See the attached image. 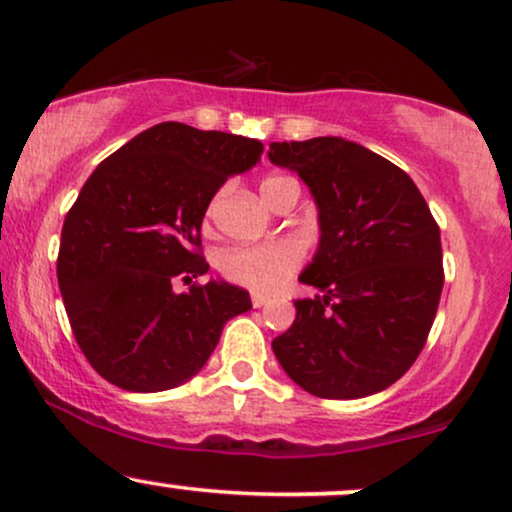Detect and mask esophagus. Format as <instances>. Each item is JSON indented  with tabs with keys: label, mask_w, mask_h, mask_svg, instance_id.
Segmentation results:
<instances>
[{
	"label": "esophagus",
	"mask_w": 512,
	"mask_h": 512,
	"mask_svg": "<svg viewBox=\"0 0 512 512\" xmlns=\"http://www.w3.org/2000/svg\"><path fill=\"white\" fill-rule=\"evenodd\" d=\"M252 307H262V305H267L269 303V295H264V293H252Z\"/></svg>",
	"instance_id": "34e87169"
}]
</instances>
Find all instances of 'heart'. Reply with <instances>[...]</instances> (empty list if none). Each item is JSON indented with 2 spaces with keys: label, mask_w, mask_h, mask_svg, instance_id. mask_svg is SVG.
<instances>
[{
  "label": "heart",
  "mask_w": 512,
  "mask_h": 512,
  "mask_svg": "<svg viewBox=\"0 0 512 512\" xmlns=\"http://www.w3.org/2000/svg\"><path fill=\"white\" fill-rule=\"evenodd\" d=\"M295 183L288 176H267L262 181V195L269 197L281 186ZM305 257V248L298 238H279L269 243L250 245V248H236L221 255L219 269L226 279L252 291L269 293L279 288L283 281L300 267Z\"/></svg>",
  "instance_id": "heart-1"
}]
</instances>
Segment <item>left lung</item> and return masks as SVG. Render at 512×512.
I'll list each match as a JSON object with an SVG mask.
<instances>
[{
  "instance_id": "left-lung-1",
  "label": "left lung",
  "mask_w": 512,
  "mask_h": 512,
  "mask_svg": "<svg viewBox=\"0 0 512 512\" xmlns=\"http://www.w3.org/2000/svg\"><path fill=\"white\" fill-rule=\"evenodd\" d=\"M269 159L303 178L319 212V248L272 341L283 372L319 398L389 389L422 353L443 288L441 233L412 178L346 138L272 143Z\"/></svg>"
}]
</instances>
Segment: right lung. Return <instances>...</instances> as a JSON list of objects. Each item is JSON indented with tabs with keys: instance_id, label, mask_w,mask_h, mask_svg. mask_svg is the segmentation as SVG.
Listing matches in <instances>:
<instances>
[{
	"instance_id": "1",
	"label": "right lung",
	"mask_w": 512,
	"mask_h": 512,
	"mask_svg": "<svg viewBox=\"0 0 512 512\" xmlns=\"http://www.w3.org/2000/svg\"><path fill=\"white\" fill-rule=\"evenodd\" d=\"M255 138L197 131L178 121L147 128L92 171L61 229L57 279L73 336L100 377L135 393L193 379L250 293L209 272L200 229L229 176L260 162Z\"/></svg>"
}]
</instances>
